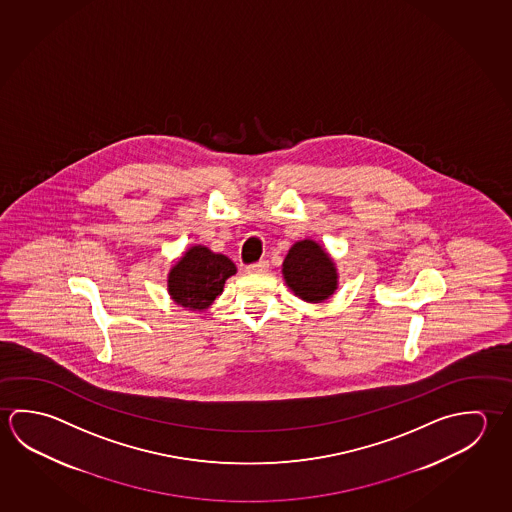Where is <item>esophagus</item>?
Instances as JSON below:
<instances>
[{
    "label": "esophagus",
    "mask_w": 512,
    "mask_h": 512,
    "mask_svg": "<svg viewBox=\"0 0 512 512\" xmlns=\"http://www.w3.org/2000/svg\"><path fill=\"white\" fill-rule=\"evenodd\" d=\"M269 264L268 260H260L257 264H252V266H246V273H252V275H260V273H266L268 271Z\"/></svg>",
    "instance_id": "1"
}]
</instances>
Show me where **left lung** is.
<instances>
[{
  "label": "left lung",
  "instance_id": "8db88e82",
  "mask_svg": "<svg viewBox=\"0 0 512 512\" xmlns=\"http://www.w3.org/2000/svg\"><path fill=\"white\" fill-rule=\"evenodd\" d=\"M286 286L309 304L329 300L338 289V269L322 244L313 239L296 241L282 262Z\"/></svg>",
  "mask_w": 512,
  "mask_h": 512
}]
</instances>
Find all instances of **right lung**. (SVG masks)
<instances>
[{
  "instance_id": "right-lung-1",
  "label": "right lung",
  "mask_w": 512,
  "mask_h": 512,
  "mask_svg": "<svg viewBox=\"0 0 512 512\" xmlns=\"http://www.w3.org/2000/svg\"><path fill=\"white\" fill-rule=\"evenodd\" d=\"M235 273L237 268L226 255L214 253L203 244H194L169 269L167 291L174 304L190 311H205L223 293L226 280Z\"/></svg>"
}]
</instances>
